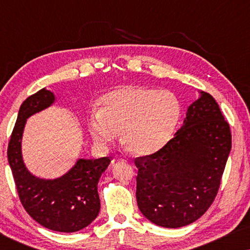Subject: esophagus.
I'll list each match as a JSON object with an SVG mask.
<instances>
[{"label":"esophagus","instance_id":"1","mask_svg":"<svg viewBox=\"0 0 250 250\" xmlns=\"http://www.w3.org/2000/svg\"><path fill=\"white\" fill-rule=\"evenodd\" d=\"M118 162H126V158L125 157H122V156H115L114 158H112V165H115L116 163H118Z\"/></svg>","mask_w":250,"mask_h":250}]
</instances>
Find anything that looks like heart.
Here are the masks:
<instances>
[{
  "label": "heart",
  "instance_id": "1",
  "mask_svg": "<svg viewBox=\"0 0 250 250\" xmlns=\"http://www.w3.org/2000/svg\"><path fill=\"white\" fill-rule=\"evenodd\" d=\"M180 115V101L173 92L126 85L102 97L101 108L88 115V131L102 146L122 131V141L133 155L148 156L169 141Z\"/></svg>",
  "mask_w": 250,
  "mask_h": 250
}]
</instances>
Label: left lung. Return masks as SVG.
Instances as JSON below:
<instances>
[{"instance_id":"8db88e82","label":"left lung","mask_w":250,"mask_h":250,"mask_svg":"<svg viewBox=\"0 0 250 250\" xmlns=\"http://www.w3.org/2000/svg\"><path fill=\"white\" fill-rule=\"evenodd\" d=\"M183 125L159 151L134 160L139 209L153 224L176 229L203 216L216 197L229 153L230 126L200 91Z\"/></svg>"}]
</instances>
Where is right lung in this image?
<instances>
[{
    "mask_svg": "<svg viewBox=\"0 0 250 250\" xmlns=\"http://www.w3.org/2000/svg\"><path fill=\"white\" fill-rule=\"evenodd\" d=\"M54 102L53 92L45 87L22 102L9 142L8 160L27 213L44 228L69 233L86 228L97 218L100 211L98 183L110 159L80 158L67 173L56 179H43L29 172L21 150L26 122Z\"/></svg>",
    "mask_w": 250,
    "mask_h": 250,
    "instance_id": "obj_1",
    "label": "right lung"
}]
</instances>
